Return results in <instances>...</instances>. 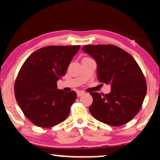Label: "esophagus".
<instances>
[{"instance_id":"34e87169","label":"esophagus","mask_w":160,"mask_h":160,"mask_svg":"<svg viewBox=\"0 0 160 160\" xmlns=\"http://www.w3.org/2000/svg\"><path fill=\"white\" fill-rule=\"evenodd\" d=\"M83 92H78V93H77V95H78V97H80V96H82L83 95Z\"/></svg>"}]
</instances>
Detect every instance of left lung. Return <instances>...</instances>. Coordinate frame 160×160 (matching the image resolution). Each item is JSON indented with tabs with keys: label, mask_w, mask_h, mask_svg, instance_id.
Returning <instances> with one entry per match:
<instances>
[{
	"label": "left lung",
	"mask_w": 160,
	"mask_h": 160,
	"mask_svg": "<svg viewBox=\"0 0 160 160\" xmlns=\"http://www.w3.org/2000/svg\"><path fill=\"white\" fill-rule=\"evenodd\" d=\"M82 50L97 62L100 82L110 84L109 94L91 92L90 113L99 122L113 127L131 121L141 109L147 84L138 63L130 53L112 45H88Z\"/></svg>",
	"instance_id": "1"
}]
</instances>
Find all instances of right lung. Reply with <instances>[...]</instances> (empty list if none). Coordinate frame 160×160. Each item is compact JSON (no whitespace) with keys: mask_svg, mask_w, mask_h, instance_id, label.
Masks as SVG:
<instances>
[{"mask_svg":"<svg viewBox=\"0 0 160 160\" xmlns=\"http://www.w3.org/2000/svg\"><path fill=\"white\" fill-rule=\"evenodd\" d=\"M80 45L46 46L33 52L19 71L15 96L25 116L36 126L51 128L62 122L76 101L74 91L57 88Z\"/></svg>","mask_w":160,"mask_h":160,"instance_id":"obj_1","label":"right lung"}]
</instances>
